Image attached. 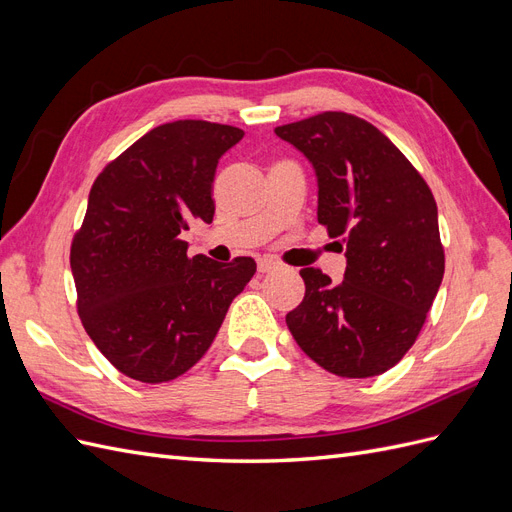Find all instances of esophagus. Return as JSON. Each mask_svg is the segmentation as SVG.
I'll use <instances>...</instances> for the list:
<instances>
[{
    "label": "esophagus",
    "instance_id": "34e87169",
    "mask_svg": "<svg viewBox=\"0 0 512 512\" xmlns=\"http://www.w3.org/2000/svg\"><path fill=\"white\" fill-rule=\"evenodd\" d=\"M277 267H280V262H277V260L271 258V256H262V258L258 260V273H271V271H275Z\"/></svg>",
    "mask_w": 512,
    "mask_h": 512
}]
</instances>
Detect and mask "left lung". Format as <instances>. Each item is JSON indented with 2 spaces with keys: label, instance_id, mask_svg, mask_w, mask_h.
<instances>
[{
  "label": "left lung",
  "instance_id": "obj_1",
  "mask_svg": "<svg viewBox=\"0 0 512 512\" xmlns=\"http://www.w3.org/2000/svg\"><path fill=\"white\" fill-rule=\"evenodd\" d=\"M275 134L314 164L318 224L346 250L342 284L305 267L286 314L299 348L342 378L397 365L421 333L444 275L438 207L427 181L369 121L324 111Z\"/></svg>",
  "mask_w": 512,
  "mask_h": 512
}]
</instances>
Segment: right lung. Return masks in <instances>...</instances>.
Masks as SVG:
<instances>
[{"instance_id":"obj_1","label":"right lung","mask_w":512,"mask_h":512,"mask_svg":"<svg viewBox=\"0 0 512 512\" xmlns=\"http://www.w3.org/2000/svg\"><path fill=\"white\" fill-rule=\"evenodd\" d=\"M241 138L224 123L170 121L91 185L70 247L76 309L91 342L132 380L160 384L194 367L256 273L247 256L190 258L179 239L192 222H213L215 168Z\"/></svg>"}]
</instances>
